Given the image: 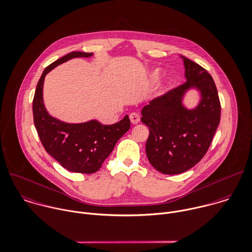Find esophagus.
Segmentation results:
<instances>
[{
    "label": "esophagus",
    "instance_id": "34e87169",
    "mask_svg": "<svg viewBox=\"0 0 252 252\" xmlns=\"http://www.w3.org/2000/svg\"><path fill=\"white\" fill-rule=\"evenodd\" d=\"M129 120H130V122H131L133 125H136V124L139 123L140 117H139V115H138L137 113H131V114L129 115Z\"/></svg>",
    "mask_w": 252,
    "mask_h": 252
}]
</instances>
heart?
Masks as SVG:
<instances>
[{"label":"heart","mask_w":252,"mask_h":252,"mask_svg":"<svg viewBox=\"0 0 252 252\" xmlns=\"http://www.w3.org/2000/svg\"><path fill=\"white\" fill-rule=\"evenodd\" d=\"M161 73H162V69L161 68H155L152 72H151V79L153 80V81H156V80H158L159 79V77H160V75H161Z\"/></svg>","instance_id":"b5f03b06"}]
</instances>
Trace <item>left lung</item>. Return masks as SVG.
Instances as JSON below:
<instances>
[{
  "instance_id": "obj_1",
  "label": "left lung",
  "mask_w": 252,
  "mask_h": 252,
  "mask_svg": "<svg viewBox=\"0 0 252 252\" xmlns=\"http://www.w3.org/2000/svg\"><path fill=\"white\" fill-rule=\"evenodd\" d=\"M187 81L144 106L141 122L149 127L146 155L150 164L165 175L182 174L206 154L220 124L221 105L212 76L198 63L181 56ZM191 89L200 93L192 109L183 104Z\"/></svg>"
}]
</instances>
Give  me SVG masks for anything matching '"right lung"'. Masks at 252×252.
<instances>
[{
    "label": "right lung",
    "mask_w": 252,
    "mask_h": 252,
    "mask_svg": "<svg viewBox=\"0 0 252 252\" xmlns=\"http://www.w3.org/2000/svg\"><path fill=\"white\" fill-rule=\"evenodd\" d=\"M93 53L71 52L48 65L36 86L33 99V119L39 138L47 151L64 169L81 174H93L111 154L118 140L129 129L125 116L119 123L106 126L97 120L68 124L52 117L43 101L45 76L56 66L74 58H89Z\"/></svg>",
    "instance_id": "1"
}]
</instances>
